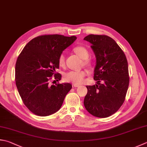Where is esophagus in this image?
Segmentation results:
<instances>
[{
    "label": "esophagus",
    "instance_id": "34e87169",
    "mask_svg": "<svg viewBox=\"0 0 147 147\" xmlns=\"http://www.w3.org/2000/svg\"><path fill=\"white\" fill-rule=\"evenodd\" d=\"M73 86L75 88H77L79 86V84H73Z\"/></svg>",
    "mask_w": 147,
    "mask_h": 147
}]
</instances>
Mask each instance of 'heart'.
<instances>
[{
	"mask_svg": "<svg viewBox=\"0 0 147 147\" xmlns=\"http://www.w3.org/2000/svg\"><path fill=\"white\" fill-rule=\"evenodd\" d=\"M73 51L77 56H79L83 59V64L87 67H91L93 65V61L89 57V52L88 49L82 46H77L73 49ZM58 64L60 66L63 67L65 65V55L61 54L58 57ZM87 72L86 70L79 71H69L64 76V79L66 82H71L74 84H81L84 81L85 77Z\"/></svg>",
	"mask_w": 147,
	"mask_h": 147,
	"instance_id": "obj_1",
	"label": "heart"
}]
</instances>
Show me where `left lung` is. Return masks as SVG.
Wrapping results in <instances>:
<instances>
[{
  "mask_svg": "<svg viewBox=\"0 0 147 147\" xmlns=\"http://www.w3.org/2000/svg\"><path fill=\"white\" fill-rule=\"evenodd\" d=\"M84 40L91 44L96 57L93 79L98 82L86 86L84 107L94 117L107 118L125 101L129 84L128 63L123 51L108 36L89 34Z\"/></svg>",
  "mask_w": 147,
  "mask_h": 147,
  "instance_id": "obj_1",
  "label": "left lung"
}]
</instances>
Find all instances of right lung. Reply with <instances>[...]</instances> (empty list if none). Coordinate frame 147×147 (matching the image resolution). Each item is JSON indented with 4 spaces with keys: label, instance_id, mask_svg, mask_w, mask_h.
<instances>
[{
    "label": "right lung",
    "instance_id": "add662e5",
    "mask_svg": "<svg viewBox=\"0 0 147 147\" xmlns=\"http://www.w3.org/2000/svg\"><path fill=\"white\" fill-rule=\"evenodd\" d=\"M59 34H44L30 40L16 60L15 82L22 102L33 114L46 117L59 110L71 85L50 84L61 80L58 57L76 40ZM54 81L52 83H53ZM56 82V81H55Z\"/></svg>",
    "mask_w": 147,
    "mask_h": 147
}]
</instances>
